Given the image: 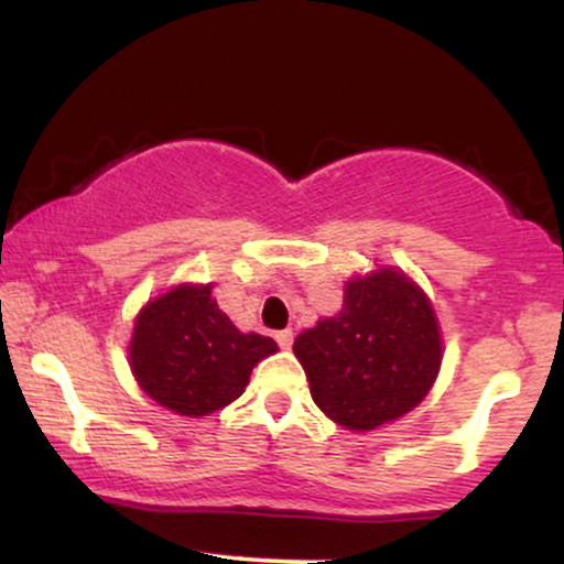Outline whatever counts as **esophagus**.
<instances>
[{"label":"esophagus","mask_w":564,"mask_h":564,"mask_svg":"<svg viewBox=\"0 0 564 564\" xmlns=\"http://www.w3.org/2000/svg\"><path fill=\"white\" fill-rule=\"evenodd\" d=\"M275 341L281 349H289L294 345V334H291V328H283V332H275Z\"/></svg>","instance_id":"34e87169"}]
</instances>
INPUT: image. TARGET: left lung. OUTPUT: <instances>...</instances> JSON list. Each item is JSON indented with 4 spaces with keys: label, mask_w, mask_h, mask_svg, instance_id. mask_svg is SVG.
Returning <instances> with one entry per match:
<instances>
[{
    "label": "left lung",
    "mask_w": 564,
    "mask_h": 564,
    "mask_svg": "<svg viewBox=\"0 0 564 564\" xmlns=\"http://www.w3.org/2000/svg\"><path fill=\"white\" fill-rule=\"evenodd\" d=\"M435 310L403 273L355 278L334 318L296 336L315 405L347 430H377L416 408L440 371Z\"/></svg>",
    "instance_id": "obj_1"
}]
</instances>
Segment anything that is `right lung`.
<instances>
[{
	"mask_svg": "<svg viewBox=\"0 0 564 564\" xmlns=\"http://www.w3.org/2000/svg\"><path fill=\"white\" fill-rule=\"evenodd\" d=\"M275 349L268 336L232 326L212 300V283L177 286L142 307L129 366L156 403L196 419L241 398L251 368Z\"/></svg>",
	"mask_w": 564,
	"mask_h": 564,
	"instance_id": "obj_1",
	"label": "right lung"
}]
</instances>
